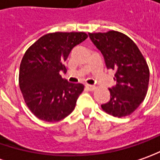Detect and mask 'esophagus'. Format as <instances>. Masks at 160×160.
Masks as SVG:
<instances>
[{
  "mask_svg": "<svg viewBox=\"0 0 160 160\" xmlns=\"http://www.w3.org/2000/svg\"><path fill=\"white\" fill-rule=\"evenodd\" d=\"M86 88L88 89V90H90V91H93V90H95L96 89V87L95 86H93V85H88V84H86Z\"/></svg>",
  "mask_w": 160,
  "mask_h": 160,
  "instance_id": "obj_1",
  "label": "esophagus"
}]
</instances>
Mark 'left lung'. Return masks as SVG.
I'll return each instance as SVG.
<instances>
[{"mask_svg": "<svg viewBox=\"0 0 160 160\" xmlns=\"http://www.w3.org/2000/svg\"><path fill=\"white\" fill-rule=\"evenodd\" d=\"M91 42L102 53L107 69L115 71L116 85L109 88L110 101L102 110L114 117H125L135 112L144 100L150 79L145 59L129 37L110 31L88 33Z\"/></svg>", "mask_w": 160, "mask_h": 160, "instance_id": "8db88e82", "label": "left lung"}]
</instances>
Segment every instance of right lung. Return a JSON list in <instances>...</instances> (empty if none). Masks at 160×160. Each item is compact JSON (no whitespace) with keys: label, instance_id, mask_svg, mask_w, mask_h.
I'll use <instances>...</instances> for the list:
<instances>
[{"label":"right lung","instance_id":"obj_1","mask_svg":"<svg viewBox=\"0 0 160 160\" xmlns=\"http://www.w3.org/2000/svg\"><path fill=\"white\" fill-rule=\"evenodd\" d=\"M88 38L85 32H54L41 37L20 63L19 87L32 112L42 120L57 122L74 110L84 89L81 83L63 80V63L72 48Z\"/></svg>","mask_w":160,"mask_h":160}]
</instances>
